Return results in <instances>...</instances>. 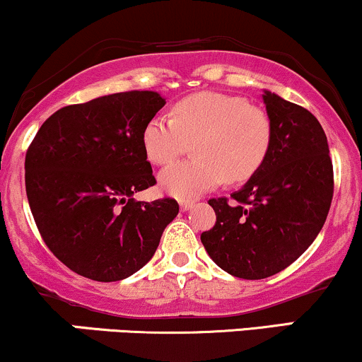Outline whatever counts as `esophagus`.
<instances>
[{
  "label": "esophagus",
  "instance_id": "obj_1",
  "mask_svg": "<svg viewBox=\"0 0 362 362\" xmlns=\"http://www.w3.org/2000/svg\"><path fill=\"white\" fill-rule=\"evenodd\" d=\"M193 205H194V202H181L180 208L182 211H186V210H189V208H193Z\"/></svg>",
  "mask_w": 362,
  "mask_h": 362
}]
</instances>
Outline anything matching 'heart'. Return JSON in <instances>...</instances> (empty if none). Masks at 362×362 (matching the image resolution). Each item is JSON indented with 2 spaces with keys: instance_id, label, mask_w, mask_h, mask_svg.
Instances as JSON below:
<instances>
[{
  "instance_id": "b5f03b06",
  "label": "heart",
  "mask_w": 362,
  "mask_h": 362,
  "mask_svg": "<svg viewBox=\"0 0 362 362\" xmlns=\"http://www.w3.org/2000/svg\"><path fill=\"white\" fill-rule=\"evenodd\" d=\"M194 140L193 160L165 168L159 182L165 193L194 199L227 181L250 180L266 163L274 140L273 118L240 96L202 91L174 103L173 118L156 115L142 130L151 163L171 164Z\"/></svg>"
}]
</instances>
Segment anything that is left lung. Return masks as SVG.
<instances>
[{"label": "left lung", "instance_id": "left-lung-1", "mask_svg": "<svg viewBox=\"0 0 362 362\" xmlns=\"http://www.w3.org/2000/svg\"><path fill=\"white\" fill-rule=\"evenodd\" d=\"M274 140L264 165L228 198H211L208 256L228 274L264 279L298 259L324 227L334 197L325 132L303 106L264 93Z\"/></svg>", "mask_w": 362, "mask_h": 362}]
</instances>
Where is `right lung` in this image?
Segmentation results:
<instances>
[{
    "label": "right lung",
    "mask_w": 362,
    "mask_h": 362,
    "mask_svg": "<svg viewBox=\"0 0 362 362\" xmlns=\"http://www.w3.org/2000/svg\"><path fill=\"white\" fill-rule=\"evenodd\" d=\"M164 103L154 91H125L64 106L28 146L25 188L38 232L84 278L110 283L137 273L180 211L174 198H132L156 185L142 130Z\"/></svg>",
    "instance_id": "add662e5"
}]
</instances>
